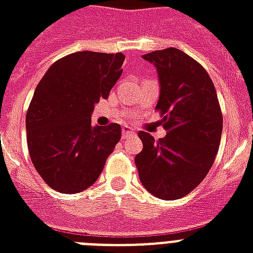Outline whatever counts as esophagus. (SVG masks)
Returning <instances> with one entry per match:
<instances>
[{"label": "esophagus", "instance_id": "1", "mask_svg": "<svg viewBox=\"0 0 253 253\" xmlns=\"http://www.w3.org/2000/svg\"><path fill=\"white\" fill-rule=\"evenodd\" d=\"M134 135V132H132V128H130V127L125 126L122 128V138L126 139V138H130V136H132Z\"/></svg>", "mask_w": 253, "mask_h": 253}]
</instances>
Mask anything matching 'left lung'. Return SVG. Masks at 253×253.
<instances>
[{"instance_id": "obj_1", "label": "left lung", "mask_w": 253, "mask_h": 253, "mask_svg": "<svg viewBox=\"0 0 253 253\" xmlns=\"http://www.w3.org/2000/svg\"><path fill=\"white\" fill-rule=\"evenodd\" d=\"M143 59L158 69L156 110L167 135L155 140L140 131L143 150L135 156V166L152 196L178 200L197 188L212 167L222 136V110L208 72L181 49L154 51Z\"/></svg>"}]
</instances>
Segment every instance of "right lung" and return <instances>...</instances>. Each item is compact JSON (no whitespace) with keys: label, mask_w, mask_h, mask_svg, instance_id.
I'll use <instances>...</instances> for the list:
<instances>
[{"label":"right lung","mask_w":253,"mask_h":253,"mask_svg":"<svg viewBox=\"0 0 253 253\" xmlns=\"http://www.w3.org/2000/svg\"><path fill=\"white\" fill-rule=\"evenodd\" d=\"M125 55L80 51L56 60L34 91L26 114L27 147L48 186L65 194L98 180L121 139V126H91L90 114L122 75Z\"/></svg>","instance_id":"add662e5"}]
</instances>
